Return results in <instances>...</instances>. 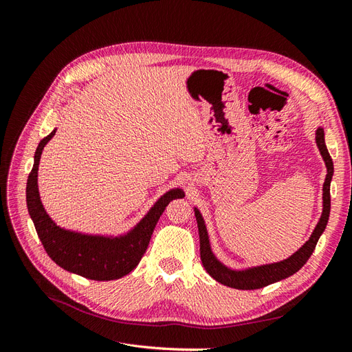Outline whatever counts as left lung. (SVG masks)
<instances>
[{
    "label": "left lung",
    "mask_w": 352,
    "mask_h": 352,
    "mask_svg": "<svg viewBox=\"0 0 352 352\" xmlns=\"http://www.w3.org/2000/svg\"><path fill=\"white\" fill-rule=\"evenodd\" d=\"M316 135H317L316 142H317L318 150H320V153L324 158V163L327 167V175H326V180L323 185V214H322L320 220H318L311 238L308 239L294 255H291L289 258H286L280 263L261 265V267H255V269H250L245 272L229 270L221 263H219L214 255H212L204 220H202L201 214L195 210V217H197L198 232H199L201 261H202V265H204V269L208 272V274L212 279H216L217 282L226 285L229 287H235V289H243V291L260 289V287H264V286L272 285L278 280L289 278V276H292L294 273L300 270L302 265L308 261V258L311 257V254L318 242V238L322 236V233L324 232L327 220H329L330 180H332V176H333V162H332V157H330L327 148H326V144H324V131L322 129V127H318Z\"/></svg>",
    "instance_id": "8db88e82"
}]
</instances>
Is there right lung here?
Listing matches in <instances>:
<instances>
[{"mask_svg": "<svg viewBox=\"0 0 352 352\" xmlns=\"http://www.w3.org/2000/svg\"><path fill=\"white\" fill-rule=\"evenodd\" d=\"M56 131H52L39 142L35 153V163L30 170L26 185L28 210L34 220L38 236L50 258L65 270L91 280L120 279L140 264L148 243H150L157 221L168 202L175 198H184L185 194L182 189L170 190L155 202V206L140 225L122 238L87 236L61 229L45 212L38 192L39 158L47 142L56 135Z\"/></svg>", "mask_w": 352, "mask_h": 352, "instance_id": "add662e5", "label": "right lung"}]
</instances>
